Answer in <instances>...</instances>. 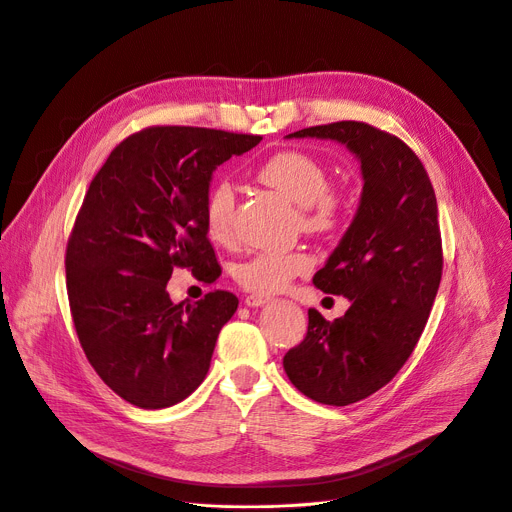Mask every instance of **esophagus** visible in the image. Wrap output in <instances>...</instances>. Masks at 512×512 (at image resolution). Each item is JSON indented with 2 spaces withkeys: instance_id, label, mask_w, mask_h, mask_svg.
<instances>
[{
  "instance_id": "1",
  "label": "esophagus",
  "mask_w": 512,
  "mask_h": 512,
  "mask_svg": "<svg viewBox=\"0 0 512 512\" xmlns=\"http://www.w3.org/2000/svg\"><path fill=\"white\" fill-rule=\"evenodd\" d=\"M267 302H269V298H267V296H261V294H251V296L245 298V304H247L249 308H257V306H263V304H267Z\"/></svg>"
}]
</instances>
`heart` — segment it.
<instances>
[{
    "mask_svg": "<svg viewBox=\"0 0 512 512\" xmlns=\"http://www.w3.org/2000/svg\"><path fill=\"white\" fill-rule=\"evenodd\" d=\"M257 177L300 206L304 228L312 232L333 230L345 212V198L329 185V169L306 151H282L267 159ZM235 188L220 179L204 200V228L214 243L232 239ZM312 259L304 251H259L235 267V280L255 294L282 292L294 277L308 273Z\"/></svg>",
    "mask_w": 512,
    "mask_h": 512,
    "instance_id": "b5f03b06",
    "label": "heart"
}]
</instances>
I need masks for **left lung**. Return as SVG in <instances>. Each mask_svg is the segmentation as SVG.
Wrapping results in <instances>:
<instances>
[{"label": "left lung", "instance_id": "1", "mask_svg": "<svg viewBox=\"0 0 512 512\" xmlns=\"http://www.w3.org/2000/svg\"><path fill=\"white\" fill-rule=\"evenodd\" d=\"M288 136L331 138L361 163L357 214L312 280L351 306L333 322L310 308L304 341L284 357L304 396L347 406L384 388L423 335L443 273L437 198L421 159L376 126L343 120Z\"/></svg>", "mask_w": 512, "mask_h": 512}]
</instances>
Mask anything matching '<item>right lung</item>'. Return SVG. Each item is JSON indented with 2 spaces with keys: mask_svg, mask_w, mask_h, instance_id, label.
I'll return each mask as SVG.
<instances>
[{
  "mask_svg": "<svg viewBox=\"0 0 512 512\" xmlns=\"http://www.w3.org/2000/svg\"><path fill=\"white\" fill-rule=\"evenodd\" d=\"M261 138L149 126L124 138L89 183L65 255L71 316L91 367L138 408L173 406L204 382L239 306L226 290L183 306L165 288L175 267L218 280L204 228L212 171Z\"/></svg>",
  "mask_w": 512,
  "mask_h": 512,
  "instance_id": "obj_1",
  "label": "right lung"
}]
</instances>
